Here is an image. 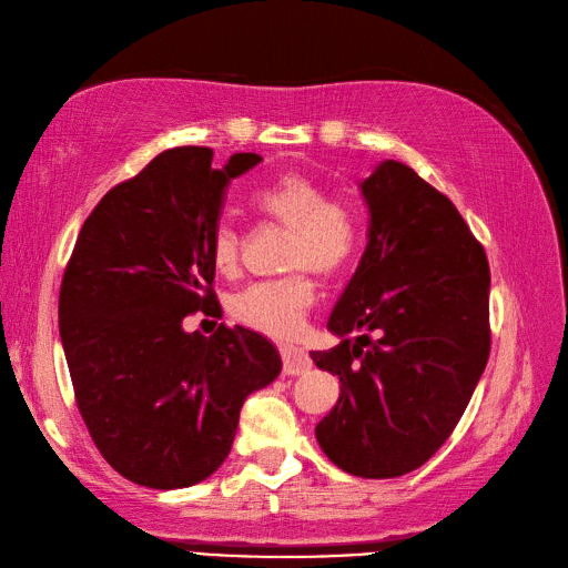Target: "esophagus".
I'll list each match as a JSON object with an SVG mask.
<instances>
[{"label": "esophagus", "instance_id": "esophagus-1", "mask_svg": "<svg viewBox=\"0 0 568 568\" xmlns=\"http://www.w3.org/2000/svg\"><path fill=\"white\" fill-rule=\"evenodd\" d=\"M280 353H282V369H284V374L294 376V374H303V372H307V369L313 367L311 355H307L298 346H282Z\"/></svg>", "mask_w": 568, "mask_h": 568}]
</instances>
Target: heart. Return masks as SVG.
<instances>
[{
  "label": "heart",
  "mask_w": 568,
  "mask_h": 568,
  "mask_svg": "<svg viewBox=\"0 0 568 568\" xmlns=\"http://www.w3.org/2000/svg\"><path fill=\"white\" fill-rule=\"evenodd\" d=\"M253 211L288 232L284 239V277L255 282L232 298V315L257 332L286 336L315 303L313 272L324 280L346 272L359 251L363 222L355 205L329 196L320 180L305 173H282L257 186ZM211 263L222 277H234L242 263V234L220 222L211 234Z\"/></svg>",
  "instance_id": "1"
}]
</instances>
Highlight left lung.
<instances>
[{
	"label": "left lung",
	"mask_w": 568,
	"mask_h": 568,
	"mask_svg": "<svg viewBox=\"0 0 568 568\" xmlns=\"http://www.w3.org/2000/svg\"><path fill=\"white\" fill-rule=\"evenodd\" d=\"M369 242L311 357L341 395L315 436L359 478L419 469L450 438L490 355V267L455 203L384 161L359 184Z\"/></svg>",
	"instance_id": "obj_1"
}]
</instances>
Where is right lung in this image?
<instances>
[{"instance_id":"right-lung-1","label":"right lung","mask_w":568,"mask_h":568,"mask_svg":"<svg viewBox=\"0 0 568 568\" xmlns=\"http://www.w3.org/2000/svg\"><path fill=\"white\" fill-rule=\"evenodd\" d=\"M178 146L115 184L78 234L59 294V332L84 426L132 484L173 490L209 478L232 450L239 412L277 379L280 353L257 332L182 320L217 305L211 234L230 180L261 163Z\"/></svg>"}]
</instances>
